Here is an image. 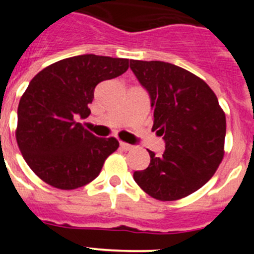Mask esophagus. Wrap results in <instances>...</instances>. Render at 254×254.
<instances>
[{
    "instance_id": "34e87169",
    "label": "esophagus",
    "mask_w": 254,
    "mask_h": 254,
    "mask_svg": "<svg viewBox=\"0 0 254 254\" xmlns=\"http://www.w3.org/2000/svg\"><path fill=\"white\" fill-rule=\"evenodd\" d=\"M121 147H122L125 151H131V150L134 149V146H132V145H129V143H126V142H121L120 143Z\"/></svg>"
}]
</instances>
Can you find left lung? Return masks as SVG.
I'll list each match as a JSON object with an SVG mask.
<instances>
[{"label":"left lung","mask_w":254,"mask_h":254,"mask_svg":"<svg viewBox=\"0 0 254 254\" xmlns=\"http://www.w3.org/2000/svg\"><path fill=\"white\" fill-rule=\"evenodd\" d=\"M154 109L152 131L163 136L161 156L147 150L150 164L133 173L149 196L176 201L206 185L224 158L225 113L202 78L161 61H129Z\"/></svg>","instance_id":"obj_1"}]
</instances>
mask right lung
<instances>
[{
	"instance_id": "1",
	"label": "right lung",
	"mask_w": 254,
	"mask_h": 254,
	"mask_svg": "<svg viewBox=\"0 0 254 254\" xmlns=\"http://www.w3.org/2000/svg\"><path fill=\"white\" fill-rule=\"evenodd\" d=\"M128 66L127 58L82 55L55 62L33 77L17 108L16 141L26 164L47 185L82 187L118 149L117 138L96 137L76 120L91 113L96 85Z\"/></svg>"
}]
</instances>
